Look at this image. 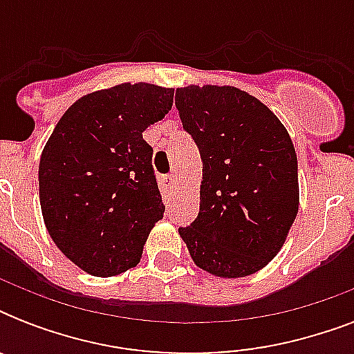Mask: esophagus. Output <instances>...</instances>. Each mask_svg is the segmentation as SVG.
Masks as SVG:
<instances>
[{
  "instance_id": "34e87169",
  "label": "esophagus",
  "mask_w": 354,
  "mask_h": 354,
  "mask_svg": "<svg viewBox=\"0 0 354 354\" xmlns=\"http://www.w3.org/2000/svg\"><path fill=\"white\" fill-rule=\"evenodd\" d=\"M165 182H167V185H169V187H174V185H176V182H178V178H176V174H169V176L165 178Z\"/></svg>"
}]
</instances>
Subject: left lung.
<instances>
[{"label":"left lung","mask_w":354,"mask_h":354,"mask_svg":"<svg viewBox=\"0 0 354 354\" xmlns=\"http://www.w3.org/2000/svg\"><path fill=\"white\" fill-rule=\"evenodd\" d=\"M176 108L202 158L198 216L180 236L207 274H255L279 253L299 209L290 136L266 104L235 86L178 88Z\"/></svg>","instance_id":"left-lung-1"}]
</instances>
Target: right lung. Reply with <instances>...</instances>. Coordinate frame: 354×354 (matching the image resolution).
<instances>
[{"instance_id": "1", "label": "right lung", "mask_w": 354, "mask_h": 354, "mask_svg": "<svg viewBox=\"0 0 354 354\" xmlns=\"http://www.w3.org/2000/svg\"><path fill=\"white\" fill-rule=\"evenodd\" d=\"M172 97V88L150 82L91 91L64 112L41 150L44 224L86 274L112 277L133 268L163 218L143 132L165 118Z\"/></svg>"}]
</instances>
